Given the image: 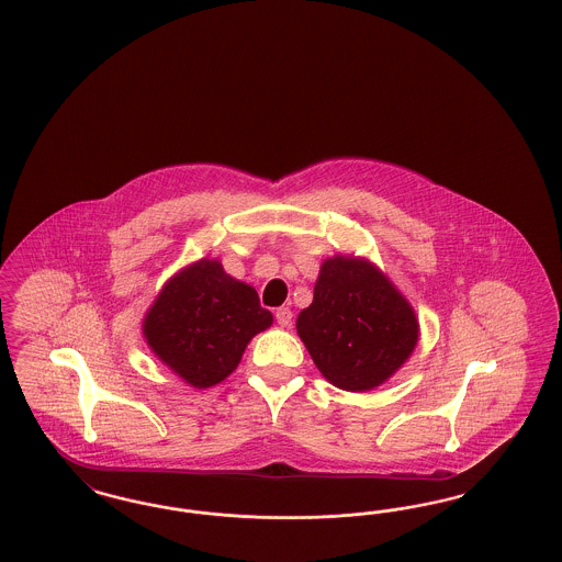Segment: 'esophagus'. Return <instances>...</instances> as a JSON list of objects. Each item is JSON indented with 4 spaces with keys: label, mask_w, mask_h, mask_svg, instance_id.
I'll return each instance as SVG.
<instances>
[{
    "label": "esophagus",
    "mask_w": 562,
    "mask_h": 562,
    "mask_svg": "<svg viewBox=\"0 0 562 562\" xmlns=\"http://www.w3.org/2000/svg\"><path fill=\"white\" fill-rule=\"evenodd\" d=\"M276 322L282 326V328H289L293 324V312L289 307H278L276 310Z\"/></svg>",
    "instance_id": "obj_1"
}]
</instances>
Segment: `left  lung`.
I'll use <instances>...</instances> for the list:
<instances>
[{
	"instance_id": "obj_1",
	"label": "left lung",
	"mask_w": 562,
	"mask_h": 562,
	"mask_svg": "<svg viewBox=\"0 0 562 562\" xmlns=\"http://www.w3.org/2000/svg\"><path fill=\"white\" fill-rule=\"evenodd\" d=\"M296 333L333 385L369 392L401 369L419 341V322L390 278L360 257L322 263L314 301Z\"/></svg>"
}]
</instances>
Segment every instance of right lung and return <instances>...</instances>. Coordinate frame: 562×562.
I'll return each instance as SVG.
<instances>
[{
    "mask_svg": "<svg viewBox=\"0 0 562 562\" xmlns=\"http://www.w3.org/2000/svg\"><path fill=\"white\" fill-rule=\"evenodd\" d=\"M271 322L252 286L225 273L216 259H200L164 284L143 335L172 373L204 390L236 371L250 339Z\"/></svg>",
    "mask_w": 562,
    "mask_h": 562,
    "instance_id": "right-lung-1",
    "label": "right lung"
}]
</instances>
